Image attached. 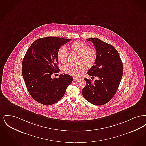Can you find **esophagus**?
<instances>
[{
	"mask_svg": "<svg viewBox=\"0 0 146 146\" xmlns=\"http://www.w3.org/2000/svg\"><path fill=\"white\" fill-rule=\"evenodd\" d=\"M78 79V78H76V77H73V80H74V81H76Z\"/></svg>",
	"mask_w": 146,
	"mask_h": 146,
	"instance_id": "34e87169",
	"label": "esophagus"
}]
</instances>
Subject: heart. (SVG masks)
Instances as JSON below:
<instances>
[{
	"label": "heart",
	"instance_id": "obj_1",
	"mask_svg": "<svg viewBox=\"0 0 146 146\" xmlns=\"http://www.w3.org/2000/svg\"><path fill=\"white\" fill-rule=\"evenodd\" d=\"M71 48L74 52L80 55L79 63L81 64L78 66L72 64H67L63 67V72L73 76H79L84 72L85 66L87 68H90L94 65L97 59V51L90 48L88 44L81 41L74 42ZM68 55L69 50L65 46H61L57 50L58 60L62 63L67 61Z\"/></svg>",
	"mask_w": 146,
	"mask_h": 146
}]
</instances>
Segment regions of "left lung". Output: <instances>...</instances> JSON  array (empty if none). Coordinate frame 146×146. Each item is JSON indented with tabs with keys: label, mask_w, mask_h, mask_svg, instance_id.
Wrapping results in <instances>:
<instances>
[{
	"label": "left lung",
	"mask_w": 146,
	"mask_h": 146,
	"mask_svg": "<svg viewBox=\"0 0 146 146\" xmlns=\"http://www.w3.org/2000/svg\"><path fill=\"white\" fill-rule=\"evenodd\" d=\"M92 42L97 51L96 61L88 75L97 76L94 83L86 78L82 90L84 97L91 104L100 106L107 104L115 95L123 74V64L117 50L111 44L97 38L86 39Z\"/></svg>",
	"instance_id": "1"
}]
</instances>
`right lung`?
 <instances>
[{
	"mask_svg": "<svg viewBox=\"0 0 146 146\" xmlns=\"http://www.w3.org/2000/svg\"><path fill=\"white\" fill-rule=\"evenodd\" d=\"M71 40L56 36L40 38L33 42L23 59L22 73L31 96L36 102L51 105L62 98L73 77L61 74L58 78L51 74L58 73L57 50Z\"/></svg>",
	"mask_w": 146,
	"mask_h": 146,
	"instance_id": "add662e5",
	"label": "right lung"
}]
</instances>
